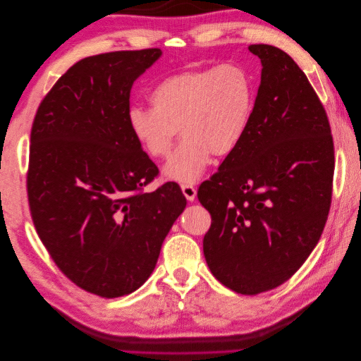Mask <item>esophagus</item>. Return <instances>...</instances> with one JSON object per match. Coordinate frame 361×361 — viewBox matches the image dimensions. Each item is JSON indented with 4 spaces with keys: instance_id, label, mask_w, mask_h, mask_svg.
<instances>
[{
    "instance_id": "obj_1",
    "label": "esophagus",
    "mask_w": 361,
    "mask_h": 361,
    "mask_svg": "<svg viewBox=\"0 0 361 361\" xmlns=\"http://www.w3.org/2000/svg\"><path fill=\"white\" fill-rule=\"evenodd\" d=\"M180 188H182V192H183L185 197H187V200L194 202L195 194H197V190H195L192 185H190V183H182Z\"/></svg>"
}]
</instances>
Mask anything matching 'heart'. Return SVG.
<instances>
[{
    "label": "heart",
    "mask_w": 361,
    "mask_h": 361,
    "mask_svg": "<svg viewBox=\"0 0 361 361\" xmlns=\"http://www.w3.org/2000/svg\"><path fill=\"white\" fill-rule=\"evenodd\" d=\"M256 93L255 75L243 64L185 71L152 90V110L130 108L128 125L140 149L152 159L169 157L180 129L183 141L164 174L192 183L212 155L227 157L243 143L253 118Z\"/></svg>",
    "instance_id": "1"
}]
</instances>
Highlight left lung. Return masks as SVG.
Wrapping results in <instances>:
<instances>
[{
    "label": "left lung",
    "mask_w": 361,
    "mask_h": 361,
    "mask_svg": "<svg viewBox=\"0 0 361 361\" xmlns=\"http://www.w3.org/2000/svg\"><path fill=\"white\" fill-rule=\"evenodd\" d=\"M262 61L248 133L204 180L211 214L206 264L228 289L257 295L280 286L318 244L333 194L334 143L325 108L285 51L248 48Z\"/></svg>",
    "instance_id": "obj_1"
}]
</instances>
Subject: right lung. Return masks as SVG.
<instances>
[{"instance_id":"obj_1","label":"right lung","mask_w":361,"mask_h":361,"mask_svg":"<svg viewBox=\"0 0 361 361\" xmlns=\"http://www.w3.org/2000/svg\"><path fill=\"white\" fill-rule=\"evenodd\" d=\"M159 56L149 48L80 60L32 120L27 194L36 232L63 274L102 298L143 285L187 206L174 182L145 192L159 170L128 125L133 84Z\"/></svg>"}]
</instances>
